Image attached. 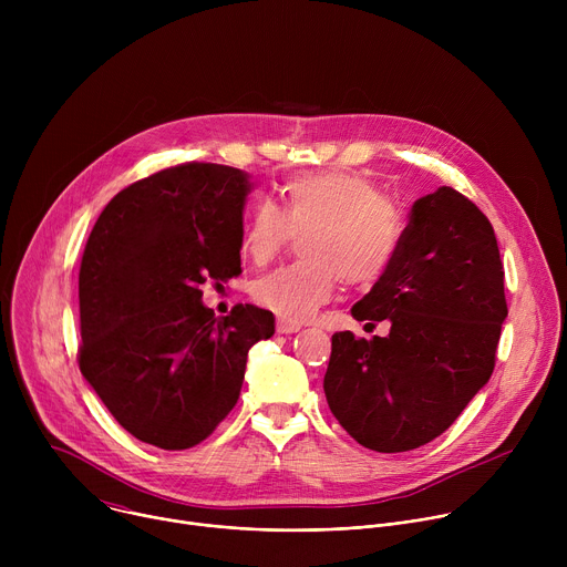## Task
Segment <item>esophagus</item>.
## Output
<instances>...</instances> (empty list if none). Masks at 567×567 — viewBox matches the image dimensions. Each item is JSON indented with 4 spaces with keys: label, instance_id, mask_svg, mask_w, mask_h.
I'll list each match as a JSON object with an SVG mask.
<instances>
[{
    "label": "esophagus",
    "instance_id": "1",
    "mask_svg": "<svg viewBox=\"0 0 567 567\" xmlns=\"http://www.w3.org/2000/svg\"><path fill=\"white\" fill-rule=\"evenodd\" d=\"M300 322H289V320H278V326H276V330L280 332V334H293V332H300Z\"/></svg>",
    "mask_w": 567,
    "mask_h": 567
}]
</instances>
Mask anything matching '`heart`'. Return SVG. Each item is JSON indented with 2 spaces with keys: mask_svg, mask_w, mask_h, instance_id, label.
Listing matches in <instances>:
<instances>
[{
  "mask_svg": "<svg viewBox=\"0 0 567 567\" xmlns=\"http://www.w3.org/2000/svg\"><path fill=\"white\" fill-rule=\"evenodd\" d=\"M305 262L276 269L254 287L258 305L289 322H305L332 300L341 280L372 287L392 267L406 224L399 206L365 175L307 173L289 179L278 208L258 202L241 233V251L256 265L271 262L291 235H302Z\"/></svg>",
  "mask_w": 567,
  "mask_h": 567,
  "instance_id": "obj_1",
  "label": "heart"
}]
</instances>
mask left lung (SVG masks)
Returning a JSON list of instances; mask_svg holds the SVG:
<instances>
[{
  "label": "left lung",
  "instance_id": "left-lung-1",
  "mask_svg": "<svg viewBox=\"0 0 567 567\" xmlns=\"http://www.w3.org/2000/svg\"><path fill=\"white\" fill-rule=\"evenodd\" d=\"M388 337H332V415L365 449L401 453L442 435L489 381L507 318L494 226L451 186L417 199L401 249L354 307Z\"/></svg>",
  "mask_w": 567,
  "mask_h": 567
}]
</instances>
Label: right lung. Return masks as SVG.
I'll list each match as a JSON object with an SVG mask.
<instances>
[{"mask_svg": "<svg viewBox=\"0 0 567 567\" xmlns=\"http://www.w3.org/2000/svg\"><path fill=\"white\" fill-rule=\"evenodd\" d=\"M247 175L182 164L123 188L94 224L78 274V365L136 440L184 451L237 403L247 354L274 313L235 305L215 318L206 280L241 274Z\"/></svg>", "mask_w": 567, "mask_h": 567, "instance_id": "1", "label": "right lung"}]
</instances>
